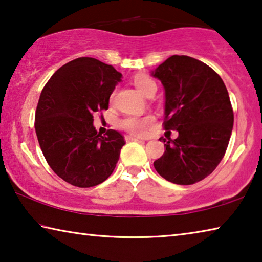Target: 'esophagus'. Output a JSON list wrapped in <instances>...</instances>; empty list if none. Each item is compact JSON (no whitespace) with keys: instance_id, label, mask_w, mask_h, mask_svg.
<instances>
[{"instance_id":"esophagus-1","label":"esophagus","mask_w":262,"mask_h":262,"mask_svg":"<svg viewBox=\"0 0 262 262\" xmlns=\"http://www.w3.org/2000/svg\"><path fill=\"white\" fill-rule=\"evenodd\" d=\"M126 142H135V141H140V139H137V137H134V136H126Z\"/></svg>"}]
</instances>
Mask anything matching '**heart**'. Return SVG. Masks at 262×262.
<instances>
[{"mask_svg": "<svg viewBox=\"0 0 262 262\" xmlns=\"http://www.w3.org/2000/svg\"><path fill=\"white\" fill-rule=\"evenodd\" d=\"M133 84L145 97L150 96L152 92H156L157 90L156 82L151 77L148 76L147 74H136L133 77ZM152 122L154 118L151 115H145V117H128L122 120L121 127L123 129L132 133V134L143 135L145 130H147V128L150 125H152Z\"/></svg>", "mask_w": 262, "mask_h": 262, "instance_id": "obj_1", "label": "heart"}]
</instances>
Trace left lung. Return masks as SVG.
Masks as SVG:
<instances>
[{"instance_id": "obj_1", "label": "left lung", "mask_w": 262, "mask_h": 262, "mask_svg": "<svg viewBox=\"0 0 262 262\" xmlns=\"http://www.w3.org/2000/svg\"><path fill=\"white\" fill-rule=\"evenodd\" d=\"M151 75L165 90L164 128L179 133L176 140L159 139L166 149L154 166L170 183H198L227 151L233 127L227 88L209 66L186 55L170 56Z\"/></svg>"}]
</instances>
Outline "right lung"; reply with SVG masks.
I'll return each mask as SVG.
<instances>
[{
  "label": "right lung",
  "mask_w": 262,
  "mask_h": 262,
  "mask_svg": "<svg viewBox=\"0 0 262 262\" xmlns=\"http://www.w3.org/2000/svg\"><path fill=\"white\" fill-rule=\"evenodd\" d=\"M122 75L94 57L62 66L43 86L35 111V133L48 165L67 183L92 187L112 174L126 144L120 133L101 135L94 113L107 110Z\"/></svg>",
  "instance_id": "right-lung-1"
}]
</instances>
